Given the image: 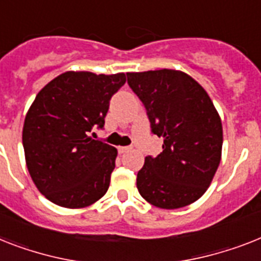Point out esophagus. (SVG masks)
Instances as JSON below:
<instances>
[{
    "instance_id": "obj_1",
    "label": "esophagus",
    "mask_w": 261,
    "mask_h": 261,
    "mask_svg": "<svg viewBox=\"0 0 261 261\" xmlns=\"http://www.w3.org/2000/svg\"><path fill=\"white\" fill-rule=\"evenodd\" d=\"M130 150V146H118V152L120 153H126Z\"/></svg>"
}]
</instances>
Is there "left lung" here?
Returning a JSON list of instances; mask_svg holds the SVG:
<instances>
[{"mask_svg":"<svg viewBox=\"0 0 261 261\" xmlns=\"http://www.w3.org/2000/svg\"><path fill=\"white\" fill-rule=\"evenodd\" d=\"M129 87L143 101L163 152L145 157L137 173L143 199L161 210L199 200L221 160L223 125L211 97L195 79L176 69L129 72Z\"/></svg>","mask_w":261,"mask_h":261,"instance_id":"obj_1","label":"left lung"}]
</instances>
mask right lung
Instances as JSON below:
<instances>
[{"mask_svg":"<svg viewBox=\"0 0 261 261\" xmlns=\"http://www.w3.org/2000/svg\"><path fill=\"white\" fill-rule=\"evenodd\" d=\"M125 73H61L38 92L25 116L28 171L42 195L64 208H85L107 193L117 149L90 137L102 128Z\"/></svg>","mask_w":261,"mask_h":261,"instance_id":"1","label":"right lung"}]
</instances>
